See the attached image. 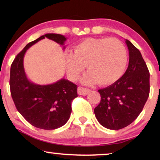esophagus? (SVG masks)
Listing matches in <instances>:
<instances>
[{
	"label": "esophagus",
	"mask_w": 160,
	"mask_h": 160,
	"mask_svg": "<svg viewBox=\"0 0 160 160\" xmlns=\"http://www.w3.org/2000/svg\"><path fill=\"white\" fill-rule=\"evenodd\" d=\"M90 92V90L88 88H82V87H78V94H80V95L85 96L89 92Z\"/></svg>",
	"instance_id": "obj_1"
}]
</instances>
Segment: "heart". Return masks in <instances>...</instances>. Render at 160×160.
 Wrapping results in <instances>:
<instances>
[{
    "instance_id": "b5f03b06",
    "label": "heart",
    "mask_w": 160,
    "mask_h": 160,
    "mask_svg": "<svg viewBox=\"0 0 160 160\" xmlns=\"http://www.w3.org/2000/svg\"><path fill=\"white\" fill-rule=\"evenodd\" d=\"M125 46L115 38L90 37L75 46L73 53L65 55L68 77L72 81L78 79L86 66L88 72L82 78L85 84L109 86L125 73L128 65Z\"/></svg>"
}]
</instances>
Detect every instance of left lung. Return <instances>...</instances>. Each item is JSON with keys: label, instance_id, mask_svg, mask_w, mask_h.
<instances>
[{"label": "left lung", "instance_id": "left-lung-1", "mask_svg": "<svg viewBox=\"0 0 160 160\" xmlns=\"http://www.w3.org/2000/svg\"><path fill=\"white\" fill-rule=\"evenodd\" d=\"M129 51L126 71L117 82L100 89L101 101L94 112L99 123L111 130L128 126L137 118L150 93V72L140 51L126 39Z\"/></svg>", "mask_w": 160, "mask_h": 160}]
</instances>
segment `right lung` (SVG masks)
Listing matches in <instances>:
<instances>
[{"label": "right lung", "mask_w": 160, "mask_h": 160, "mask_svg": "<svg viewBox=\"0 0 160 160\" xmlns=\"http://www.w3.org/2000/svg\"><path fill=\"white\" fill-rule=\"evenodd\" d=\"M46 37L63 46L67 39L61 34H46L27 44L11 65L10 88L16 108L29 123L41 129L53 130L68 121L71 102L78 97V87L66 79L46 85L29 80L24 69V56L29 47Z\"/></svg>", "instance_id": "right-lung-1"}]
</instances>
